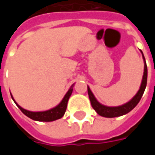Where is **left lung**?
<instances>
[{
    "instance_id": "left-lung-1",
    "label": "left lung",
    "mask_w": 155,
    "mask_h": 155,
    "mask_svg": "<svg viewBox=\"0 0 155 155\" xmlns=\"http://www.w3.org/2000/svg\"><path fill=\"white\" fill-rule=\"evenodd\" d=\"M141 53H142L143 62H144L143 79H142V82H141V85H140L139 91L137 92V94L129 102H127V103H125L124 104H122V105H120V106H115V107L105 106L104 104H101L100 102H98L93 93L91 92L90 87L88 86V94H89V98H90V101H91V105H92V107H93L94 110L97 112L98 114H100V115L103 117H106V118H114V117L121 116V115H124V114H127L130 111L132 110L138 104V103L140 102V99H141L143 92H144V90L146 88L147 76H148V70H147L145 59H144V56H143L142 51H141Z\"/></svg>"
}]
</instances>
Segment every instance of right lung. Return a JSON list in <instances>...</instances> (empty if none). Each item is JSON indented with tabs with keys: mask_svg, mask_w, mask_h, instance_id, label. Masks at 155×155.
I'll return each instance as SVG.
<instances>
[{
	"mask_svg": "<svg viewBox=\"0 0 155 155\" xmlns=\"http://www.w3.org/2000/svg\"><path fill=\"white\" fill-rule=\"evenodd\" d=\"M73 86L74 84L71 85V87L69 89L68 92L65 94V95L63 98V100L61 101L60 104H58L57 106L52 108L51 110H48L45 111H39V112H33V111L26 110L25 109H23L14 100V98L12 95V100L14 101L16 105L18 106V108L21 110V112L24 114H25L26 116L29 117L30 119H31L33 120H36V121H45V122H50V121H54V120H59L63 117L64 114V112L66 110L67 108V103L69 101V98L71 97L72 91H73Z\"/></svg>",
	"mask_w": 155,
	"mask_h": 155,
	"instance_id": "1",
	"label": "right lung"
}]
</instances>
